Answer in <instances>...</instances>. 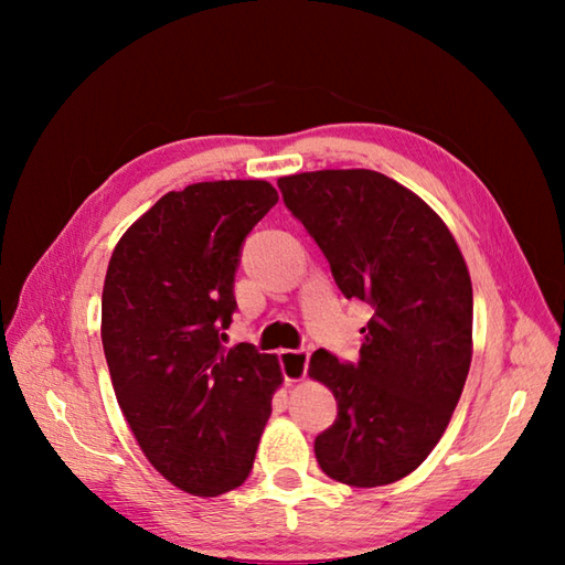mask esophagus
I'll use <instances>...</instances> for the list:
<instances>
[{"label":"esophagus","mask_w":565,"mask_h":565,"mask_svg":"<svg viewBox=\"0 0 565 565\" xmlns=\"http://www.w3.org/2000/svg\"><path fill=\"white\" fill-rule=\"evenodd\" d=\"M308 350H281L279 352V366L286 381H301L308 374Z\"/></svg>","instance_id":"34e87169"}]
</instances>
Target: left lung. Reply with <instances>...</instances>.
<instances>
[{"label":"left lung","instance_id":"left-lung-1","mask_svg":"<svg viewBox=\"0 0 565 565\" xmlns=\"http://www.w3.org/2000/svg\"><path fill=\"white\" fill-rule=\"evenodd\" d=\"M276 184L344 298L374 310L356 362L328 350L310 356V376L338 401V419L316 437V459L332 481L354 488L401 481L441 439L471 366L466 262L439 215L386 174L322 170Z\"/></svg>","mask_w":565,"mask_h":565}]
</instances>
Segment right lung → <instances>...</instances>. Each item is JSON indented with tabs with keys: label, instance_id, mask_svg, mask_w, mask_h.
I'll return each instance as SVG.
<instances>
[{
	"label": "right lung",
	"instance_id": "obj_1",
	"mask_svg": "<svg viewBox=\"0 0 565 565\" xmlns=\"http://www.w3.org/2000/svg\"><path fill=\"white\" fill-rule=\"evenodd\" d=\"M276 201L262 179L170 191L118 239L106 271L102 342L116 401L148 461L191 495L247 481L281 383L274 354L223 344L245 237Z\"/></svg>",
	"mask_w": 565,
	"mask_h": 565
}]
</instances>
